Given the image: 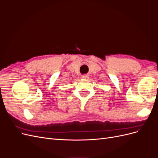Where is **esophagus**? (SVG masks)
<instances>
[{"label":"esophagus","instance_id":"1","mask_svg":"<svg viewBox=\"0 0 158 158\" xmlns=\"http://www.w3.org/2000/svg\"><path fill=\"white\" fill-rule=\"evenodd\" d=\"M82 77L83 78H89V76L87 75V74H84V75H82Z\"/></svg>","mask_w":158,"mask_h":158}]
</instances>
